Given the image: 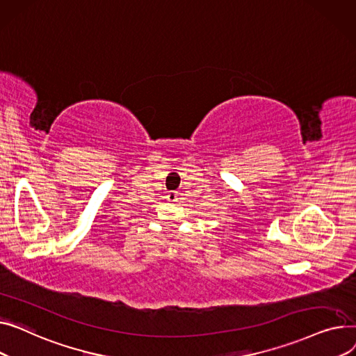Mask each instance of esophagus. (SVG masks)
Wrapping results in <instances>:
<instances>
[{
	"mask_svg": "<svg viewBox=\"0 0 356 356\" xmlns=\"http://www.w3.org/2000/svg\"><path fill=\"white\" fill-rule=\"evenodd\" d=\"M166 200H168L170 202H175V201L178 200V193H177V191L166 193Z\"/></svg>",
	"mask_w": 356,
	"mask_h": 356,
	"instance_id": "34e87169",
	"label": "esophagus"
}]
</instances>
